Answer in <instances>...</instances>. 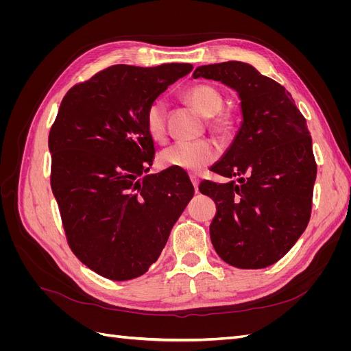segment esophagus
<instances>
[{
  "mask_svg": "<svg viewBox=\"0 0 351 351\" xmlns=\"http://www.w3.org/2000/svg\"><path fill=\"white\" fill-rule=\"evenodd\" d=\"M190 180H192V184H193L195 190L197 192V190H199V178H197V176L196 174H190Z\"/></svg>",
  "mask_w": 351,
  "mask_h": 351,
  "instance_id": "1",
  "label": "esophagus"
}]
</instances>
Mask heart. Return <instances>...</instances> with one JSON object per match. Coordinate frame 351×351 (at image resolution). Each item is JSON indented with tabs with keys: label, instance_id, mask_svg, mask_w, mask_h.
<instances>
[{
	"label": "heart",
	"instance_id": "b5f03b06",
	"mask_svg": "<svg viewBox=\"0 0 351 351\" xmlns=\"http://www.w3.org/2000/svg\"><path fill=\"white\" fill-rule=\"evenodd\" d=\"M187 99L195 105V108L210 117L212 130L219 134H228L234 129L236 117L230 110H224L222 93L212 84H195L186 92ZM145 125L154 141H162L167 134V102L155 99L145 111ZM219 147L209 141L186 142L180 141L173 143L159 155V161L164 167L184 169L189 173H200L206 167L217 161Z\"/></svg>",
	"mask_w": 351,
	"mask_h": 351
}]
</instances>
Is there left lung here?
Returning a JSON list of instances; mask_svg holds the SVG:
<instances>
[{"instance_id":"8db88e82","label":"left lung","mask_w":351,"mask_h":351,"mask_svg":"<svg viewBox=\"0 0 351 351\" xmlns=\"http://www.w3.org/2000/svg\"><path fill=\"white\" fill-rule=\"evenodd\" d=\"M193 77L234 89L243 114L234 141L212 167L237 182L199 184L217 204L210 241L231 267L267 268L294 246L311 219L316 162L306 120L289 90L246 62L200 66Z\"/></svg>"}]
</instances>
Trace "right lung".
<instances>
[{
    "instance_id": "1",
    "label": "right lung",
    "mask_w": 351,
    "mask_h": 351,
    "mask_svg": "<svg viewBox=\"0 0 351 351\" xmlns=\"http://www.w3.org/2000/svg\"><path fill=\"white\" fill-rule=\"evenodd\" d=\"M193 70L117 64L74 84L51 127V189L70 249L102 277H141L193 197L178 168L143 176L155 155L145 111Z\"/></svg>"
}]
</instances>
